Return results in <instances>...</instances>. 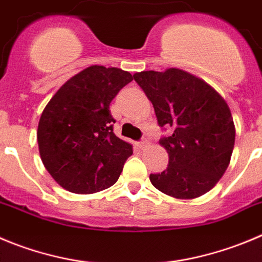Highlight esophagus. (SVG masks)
<instances>
[{
  "label": "esophagus",
  "mask_w": 262,
  "mask_h": 262,
  "mask_svg": "<svg viewBox=\"0 0 262 262\" xmlns=\"http://www.w3.org/2000/svg\"><path fill=\"white\" fill-rule=\"evenodd\" d=\"M147 145H148V142H147V139H146V138L141 139L139 142H137V146H138V147L141 148V150H142V148H145Z\"/></svg>",
  "instance_id": "esophagus-1"
}]
</instances>
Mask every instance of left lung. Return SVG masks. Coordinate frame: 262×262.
Instances as JSON below:
<instances>
[{
    "mask_svg": "<svg viewBox=\"0 0 262 262\" xmlns=\"http://www.w3.org/2000/svg\"><path fill=\"white\" fill-rule=\"evenodd\" d=\"M133 77L152 103L159 125L172 130L160 139L169 155L168 167L151 173V183L178 199L208 192L227 169L235 142L233 117L224 98L178 68L143 71Z\"/></svg>",
    "mask_w": 262,
    "mask_h": 262,
    "instance_id": "8db88e82",
    "label": "left lung"
}]
</instances>
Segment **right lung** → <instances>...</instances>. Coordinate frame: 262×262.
Segmentation results:
<instances>
[{
	"label": "right lung",
	"instance_id": "1",
	"mask_svg": "<svg viewBox=\"0 0 262 262\" xmlns=\"http://www.w3.org/2000/svg\"><path fill=\"white\" fill-rule=\"evenodd\" d=\"M133 80L120 68L92 66L62 85L40 117L41 160L63 189L93 194L112 186L133 154L115 136L110 103Z\"/></svg>",
	"mask_w": 262,
	"mask_h": 262
}]
</instances>
